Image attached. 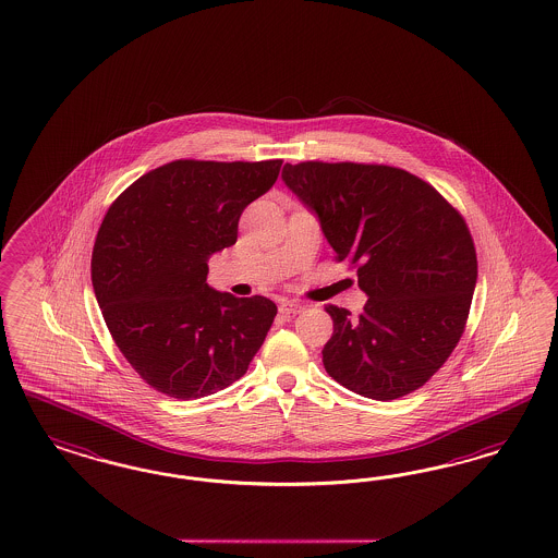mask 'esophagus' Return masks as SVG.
Segmentation results:
<instances>
[{"label": "esophagus", "instance_id": "esophagus-1", "mask_svg": "<svg viewBox=\"0 0 558 558\" xmlns=\"http://www.w3.org/2000/svg\"><path fill=\"white\" fill-rule=\"evenodd\" d=\"M279 310H281V314H300L304 310V304L295 302V300H286V302H281Z\"/></svg>", "mask_w": 558, "mask_h": 558}]
</instances>
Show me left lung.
I'll use <instances>...</instances> for the list:
<instances>
[{"label":"left lung","mask_w":558,"mask_h":558,"mask_svg":"<svg viewBox=\"0 0 558 558\" xmlns=\"http://www.w3.org/2000/svg\"><path fill=\"white\" fill-rule=\"evenodd\" d=\"M281 179L318 217L337 260L357 267L361 316L326 306L330 378L374 400L421 388L464 332L476 288L466 221L432 184L378 163H286Z\"/></svg>","instance_id":"obj_1"}]
</instances>
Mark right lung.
<instances>
[{"label":"right lung","mask_w":558,"mask_h":558,"mask_svg":"<svg viewBox=\"0 0 558 558\" xmlns=\"http://www.w3.org/2000/svg\"><path fill=\"white\" fill-rule=\"evenodd\" d=\"M281 160H177L135 180L96 235L92 286L105 323L142 378L193 400L242 378L275 320L263 298L207 286V260L279 177Z\"/></svg>","instance_id":"add662e5"}]
</instances>
